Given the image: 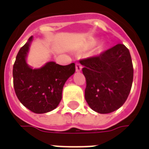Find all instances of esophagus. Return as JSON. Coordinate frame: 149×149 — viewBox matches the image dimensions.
Returning a JSON list of instances; mask_svg holds the SVG:
<instances>
[{
	"label": "esophagus",
	"mask_w": 149,
	"mask_h": 149,
	"mask_svg": "<svg viewBox=\"0 0 149 149\" xmlns=\"http://www.w3.org/2000/svg\"><path fill=\"white\" fill-rule=\"evenodd\" d=\"M81 69H82V66L81 65V64H79V63H77V64H76V71H77V72H81Z\"/></svg>",
	"instance_id": "obj_1"
}]
</instances>
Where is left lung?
Wrapping results in <instances>:
<instances>
[{
    "label": "left lung",
    "mask_w": 149,
    "mask_h": 149,
    "mask_svg": "<svg viewBox=\"0 0 149 149\" xmlns=\"http://www.w3.org/2000/svg\"><path fill=\"white\" fill-rule=\"evenodd\" d=\"M80 63L86 78L84 97L91 109L101 114L120 109L128 98L133 80L128 49L118 44L98 56Z\"/></svg>",
    "instance_id": "obj_1"
}]
</instances>
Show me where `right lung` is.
Wrapping results in <instances>:
<instances>
[{
    "instance_id": "1",
    "label": "right lung",
    "mask_w": 149,
    "mask_h": 149,
    "mask_svg": "<svg viewBox=\"0 0 149 149\" xmlns=\"http://www.w3.org/2000/svg\"><path fill=\"white\" fill-rule=\"evenodd\" d=\"M33 37L19 50L15 61L13 76L15 93L21 103L32 112L42 114L55 109L61 102L65 82L74 74L75 64L60 65L47 62L38 68L27 63Z\"/></svg>"
}]
</instances>
